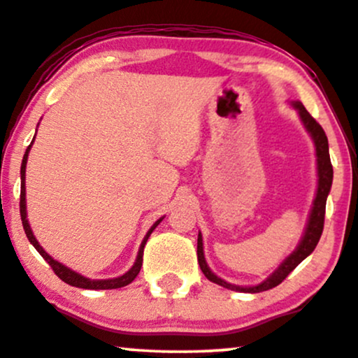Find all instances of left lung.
I'll return each mask as SVG.
<instances>
[{"instance_id":"8db88e82","label":"left lung","mask_w":358,"mask_h":358,"mask_svg":"<svg viewBox=\"0 0 358 358\" xmlns=\"http://www.w3.org/2000/svg\"><path fill=\"white\" fill-rule=\"evenodd\" d=\"M294 107L299 110L301 122H303L305 128L310 131V134L313 136L315 145H316V157H318V191H316V198L313 203V209H311L308 227L301 238L299 248H296L294 253H292L289 258H287L284 263L280 264V268L275 271V273L271 275L268 280H264L263 284L255 285V287H236L231 285L229 282L219 279L217 275L210 273L204 261L203 255V238H201V234L198 235V263L199 268L203 271V274L209 280L215 282V284L225 287V289L236 290V292H250V294H258V292H264L269 289H274L278 287L282 280H284L287 275H289L292 271H294L296 266H299L301 261H303L306 256L313 253V250L318 245L321 238V234H323L324 227V214H326V198H328L331 185H332V165L329 159V145H328V138H326L324 129L321 128V124L316 122V120L311 117V115L306 112V108L300 102H295Z\"/></svg>"}]
</instances>
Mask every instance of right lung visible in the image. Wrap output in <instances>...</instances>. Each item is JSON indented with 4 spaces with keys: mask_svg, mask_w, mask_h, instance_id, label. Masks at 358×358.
Wrapping results in <instances>:
<instances>
[{
    "mask_svg": "<svg viewBox=\"0 0 358 358\" xmlns=\"http://www.w3.org/2000/svg\"><path fill=\"white\" fill-rule=\"evenodd\" d=\"M32 145V144H30ZM30 145L26 150V154H24V159H22V165H21V219H22V227H24V231H26L27 238L30 243H32L35 246V250L38 251L40 255H42V258L47 261V263L50 264V268L53 269V273L58 275L59 279H62L63 282H66V284L73 285V287H79V289H90V290H107V289H120V287H124L131 284L136 279V275L139 274L141 271V266H143V255H144V246H145V241H148L149 235L152 234V230L157 227V225L160 224L159 219L157 222H155L152 227H150V230L148 231V235L144 236L143 243H141V248H139V253H138V258H136V263L133 268H131L127 274L120 275V278L117 279H107V280H90V279H85L83 278V275L74 273V271L68 269L66 266L59 264L58 261H55L52 256H48V253H45V250L42 248V246L38 245V241L35 240V236L32 234V230H30V225L27 222V217H26V164H27V155H29V149Z\"/></svg>",
    "mask_w": 358,
    "mask_h": 358,
    "instance_id": "add662e5",
    "label": "right lung"
}]
</instances>
